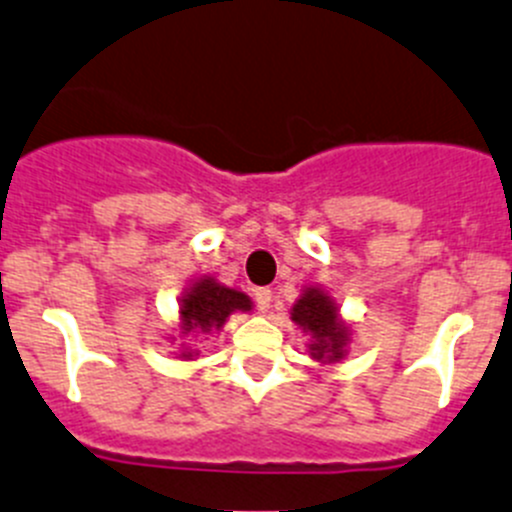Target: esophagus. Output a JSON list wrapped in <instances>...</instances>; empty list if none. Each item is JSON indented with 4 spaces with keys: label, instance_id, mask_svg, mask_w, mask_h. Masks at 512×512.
I'll list each match as a JSON object with an SVG mask.
<instances>
[{
    "label": "esophagus",
    "instance_id": "1",
    "mask_svg": "<svg viewBox=\"0 0 512 512\" xmlns=\"http://www.w3.org/2000/svg\"><path fill=\"white\" fill-rule=\"evenodd\" d=\"M252 297H255L257 310H260V312L270 310V302H272V290H270V287H257V290L252 292Z\"/></svg>",
    "mask_w": 512,
    "mask_h": 512
}]
</instances>
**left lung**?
<instances>
[{
    "mask_svg": "<svg viewBox=\"0 0 512 512\" xmlns=\"http://www.w3.org/2000/svg\"><path fill=\"white\" fill-rule=\"evenodd\" d=\"M292 320L315 337V342L310 345L315 360H340L342 347L347 342V330L337 320L335 302L325 292L317 287H307L305 295L292 307Z\"/></svg>",
    "mask_w": 512,
    "mask_h": 512,
    "instance_id": "left-lung-1",
    "label": "left lung"
}]
</instances>
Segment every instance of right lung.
Instances as JSON below:
<instances>
[{"label":"right lung","instance_id":"obj_1","mask_svg":"<svg viewBox=\"0 0 512 512\" xmlns=\"http://www.w3.org/2000/svg\"><path fill=\"white\" fill-rule=\"evenodd\" d=\"M235 310H252V302L245 292L230 290L220 285L212 277H202L187 290L182 297L180 315L182 330L185 332H210L220 330L227 317ZM185 357H192V352H185Z\"/></svg>","mask_w":512,"mask_h":512}]
</instances>
